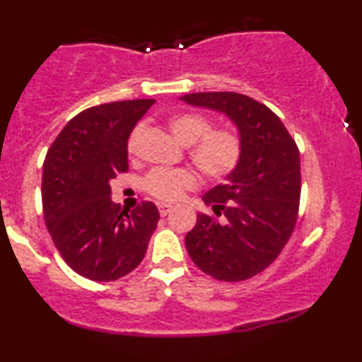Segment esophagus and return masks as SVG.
I'll return each mask as SVG.
<instances>
[{
    "label": "esophagus",
    "mask_w": 362,
    "mask_h": 362,
    "mask_svg": "<svg viewBox=\"0 0 362 362\" xmlns=\"http://www.w3.org/2000/svg\"><path fill=\"white\" fill-rule=\"evenodd\" d=\"M158 211H160L161 216H167L170 211H172V206L163 204V202H161V204H158Z\"/></svg>",
    "instance_id": "obj_1"
}]
</instances>
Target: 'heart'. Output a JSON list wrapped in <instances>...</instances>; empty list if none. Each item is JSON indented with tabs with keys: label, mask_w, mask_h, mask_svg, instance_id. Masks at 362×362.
<instances>
[{
	"label": "heart",
	"mask_w": 362,
	"mask_h": 362,
	"mask_svg": "<svg viewBox=\"0 0 362 362\" xmlns=\"http://www.w3.org/2000/svg\"><path fill=\"white\" fill-rule=\"evenodd\" d=\"M172 134L182 144H192L189 155L194 165L211 180L230 175L242 160L243 143L231 127H216L209 117L199 112H180L168 119ZM141 127L129 138V151L134 149ZM197 177L189 168H156L144 177V189L160 201H175L184 190L194 189Z\"/></svg>",
	"instance_id": "1"
}]
</instances>
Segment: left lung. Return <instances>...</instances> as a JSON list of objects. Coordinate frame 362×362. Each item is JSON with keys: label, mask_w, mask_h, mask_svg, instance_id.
Wrapping results in <instances>:
<instances>
[{"label": "left lung", "mask_w": 362, "mask_h": 362, "mask_svg": "<svg viewBox=\"0 0 362 362\" xmlns=\"http://www.w3.org/2000/svg\"><path fill=\"white\" fill-rule=\"evenodd\" d=\"M180 100L228 115L243 143L238 167L224 184L202 195L214 216L197 214L185 236L187 252L214 279H250L279 257L296 226L300 149L281 119L247 95L206 91ZM219 215L223 220L217 219Z\"/></svg>", "instance_id": "8db88e82"}]
</instances>
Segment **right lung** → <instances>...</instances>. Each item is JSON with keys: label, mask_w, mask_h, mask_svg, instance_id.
Instances as JSON below:
<instances>
[{"label": "right lung", "mask_w": 362, "mask_h": 362, "mask_svg": "<svg viewBox=\"0 0 362 362\" xmlns=\"http://www.w3.org/2000/svg\"><path fill=\"white\" fill-rule=\"evenodd\" d=\"M153 103L90 107L66 124L45 155V226L66 264L86 279L115 281L134 271L156 230L160 213L153 202L129 213L110 199V180L129 170V136Z\"/></svg>", "instance_id": "right-lung-1"}]
</instances>
